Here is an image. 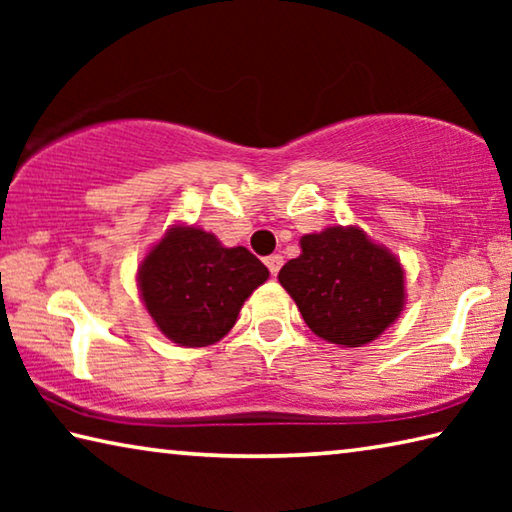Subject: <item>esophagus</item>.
Wrapping results in <instances>:
<instances>
[{"label":"esophagus","mask_w":512,"mask_h":512,"mask_svg":"<svg viewBox=\"0 0 512 512\" xmlns=\"http://www.w3.org/2000/svg\"><path fill=\"white\" fill-rule=\"evenodd\" d=\"M264 264L268 266V271H271V275H277V271H280V268H282V255H277V253L268 255L264 259Z\"/></svg>","instance_id":"34e87169"}]
</instances>
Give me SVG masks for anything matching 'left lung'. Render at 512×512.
I'll use <instances>...</instances> for the list:
<instances>
[{"label":"left lung","mask_w":512,"mask_h":512,"mask_svg":"<svg viewBox=\"0 0 512 512\" xmlns=\"http://www.w3.org/2000/svg\"><path fill=\"white\" fill-rule=\"evenodd\" d=\"M300 248V257L289 259L277 280L320 339L359 348L375 341L400 316L402 266L359 228L305 235Z\"/></svg>","instance_id":"8db88e82"}]
</instances>
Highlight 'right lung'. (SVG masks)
<instances>
[{
    "label": "right lung",
    "mask_w": 512,
    "mask_h": 512,
    "mask_svg": "<svg viewBox=\"0 0 512 512\" xmlns=\"http://www.w3.org/2000/svg\"><path fill=\"white\" fill-rule=\"evenodd\" d=\"M137 280L160 332L185 348H203L230 332L268 268L244 246L223 248L210 232L176 225L146 255Z\"/></svg>",
    "instance_id": "obj_1"
}]
</instances>
